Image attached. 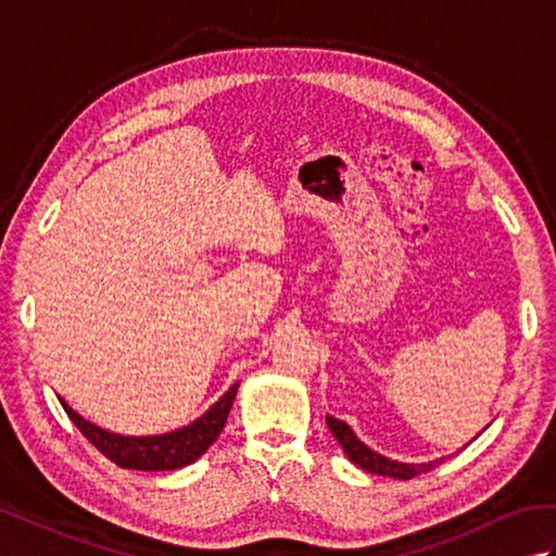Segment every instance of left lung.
Masks as SVG:
<instances>
[{
  "label": "left lung",
  "instance_id": "left-lung-1",
  "mask_svg": "<svg viewBox=\"0 0 556 556\" xmlns=\"http://www.w3.org/2000/svg\"><path fill=\"white\" fill-rule=\"evenodd\" d=\"M327 425H329V430H332V434L337 437V442L341 444V448H344V454L358 468L368 470V473L387 476V478H399V480H410V478H416L420 473H428V470L434 468L437 464H442V458L428 460V464H399V460L387 458L382 454L372 452L370 446H365L356 437V432H353L344 420L327 416Z\"/></svg>",
  "mask_w": 556,
  "mask_h": 556
}]
</instances>
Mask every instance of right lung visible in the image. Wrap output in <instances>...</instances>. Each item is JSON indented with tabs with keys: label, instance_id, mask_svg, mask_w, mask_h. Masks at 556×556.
I'll use <instances>...</instances> for the list:
<instances>
[{
	"label": "right lung",
	"instance_id": "right-lung-1",
	"mask_svg": "<svg viewBox=\"0 0 556 556\" xmlns=\"http://www.w3.org/2000/svg\"><path fill=\"white\" fill-rule=\"evenodd\" d=\"M236 389H239V382L229 387V392L224 394L217 404H212L207 413H203V416L193 420L191 425H186V428L152 437H124L108 432L78 416L64 399L59 401H62L71 422H74L76 428L88 437V442L96 446L98 452L108 456L112 464L134 470H176L193 464V460L203 456L210 444L217 440L236 399Z\"/></svg>",
	"mask_w": 556,
	"mask_h": 556
}]
</instances>
